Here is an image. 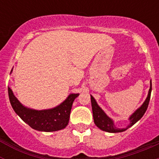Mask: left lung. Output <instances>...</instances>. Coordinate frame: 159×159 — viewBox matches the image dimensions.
Wrapping results in <instances>:
<instances>
[{"label":"left lung","instance_id":"obj_1","mask_svg":"<svg viewBox=\"0 0 159 159\" xmlns=\"http://www.w3.org/2000/svg\"><path fill=\"white\" fill-rule=\"evenodd\" d=\"M151 89H152V84H151V88L149 90L148 96H147V99L145 102H143V104L130 117V124L127 126L126 128L119 129L115 127L113 121L110 118L107 116L106 114L103 112V111L99 107V105L97 104L96 101L95 100L93 97L91 95V102H92V113H93V119L94 123L96 125L97 127L101 129L102 130H104L107 132H111V133H118V132H123L124 130H127L129 127L137 123L140 119L143 116V115L145 114L146 111H147V107H148L149 102H150V99H151Z\"/></svg>","mask_w":159,"mask_h":159}]
</instances>
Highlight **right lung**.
<instances>
[{
	"instance_id": "right-lung-1",
	"label": "right lung",
	"mask_w": 159,
	"mask_h": 159,
	"mask_svg": "<svg viewBox=\"0 0 159 159\" xmlns=\"http://www.w3.org/2000/svg\"><path fill=\"white\" fill-rule=\"evenodd\" d=\"M8 97L14 111L32 128L40 131L51 132L65 128L68 124L72 103L79 94H71L64 102L52 109L36 111L25 107L8 88Z\"/></svg>"
}]
</instances>
